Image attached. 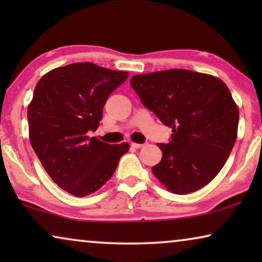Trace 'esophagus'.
Instances as JSON below:
<instances>
[{
	"instance_id": "esophagus-1",
	"label": "esophagus",
	"mask_w": 262,
	"mask_h": 262,
	"mask_svg": "<svg viewBox=\"0 0 262 262\" xmlns=\"http://www.w3.org/2000/svg\"><path fill=\"white\" fill-rule=\"evenodd\" d=\"M143 145L144 144H139V143H134V142L131 143V146H134V148H136V149H141V148H143Z\"/></svg>"
}]
</instances>
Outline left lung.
Listing matches in <instances>:
<instances>
[{
	"label": "left lung",
	"instance_id": "obj_1",
	"mask_svg": "<svg viewBox=\"0 0 262 262\" xmlns=\"http://www.w3.org/2000/svg\"><path fill=\"white\" fill-rule=\"evenodd\" d=\"M130 82L143 105L173 131L168 144H159L163 155L152 174L175 194L209 184L237 137L239 113L227 84L184 69L135 75Z\"/></svg>",
	"mask_w": 262,
	"mask_h": 262
}]
</instances>
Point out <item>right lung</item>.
I'll use <instances>...</instances> for the list:
<instances>
[{"label":"right lung","mask_w":262,"mask_h":262,"mask_svg":"<svg viewBox=\"0 0 262 262\" xmlns=\"http://www.w3.org/2000/svg\"><path fill=\"white\" fill-rule=\"evenodd\" d=\"M128 76L94 63H73L46 73L27 108L30 142L50 178L75 196L92 194L110 180L128 143L89 138L111 93Z\"/></svg>","instance_id":"add662e5"}]
</instances>
